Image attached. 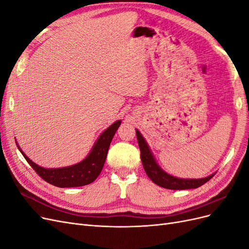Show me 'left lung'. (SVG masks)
Returning a JSON list of instances; mask_svg holds the SVG:
<instances>
[{
  "label": "left lung",
  "mask_w": 249,
  "mask_h": 249,
  "mask_svg": "<svg viewBox=\"0 0 249 249\" xmlns=\"http://www.w3.org/2000/svg\"><path fill=\"white\" fill-rule=\"evenodd\" d=\"M136 136L138 140V144L140 148V156L143 168H144L146 175L148 178L153 180L155 184L158 186L166 188V189L171 190H185V189H195L206 184L208 180H210L214 177V175L207 177L205 178H198V179H189V178H178L176 177H172L168 173L163 171L159 165H158L154 159V156L150 152V149L145 142L144 138L138 130H136Z\"/></svg>",
  "instance_id": "obj_1"
}]
</instances>
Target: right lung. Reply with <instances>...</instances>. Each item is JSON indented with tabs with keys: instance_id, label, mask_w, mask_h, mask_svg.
Listing matches in <instances>:
<instances>
[{
	"instance_id": "1",
	"label": "right lung",
	"mask_w": 249,
	"mask_h": 249,
	"mask_svg": "<svg viewBox=\"0 0 249 249\" xmlns=\"http://www.w3.org/2000/svg\"><path fill=\"white\" fill-rule=\"evenodd\" d=\"M120 123H122V120H117V122L111 124L107 130H105L100 138L95 142L93 148L87 156L86 159L76 165H72V166L55 169L43 168L30 160L19 147L18 149L20 150V153L24 156L27 162L30 164V166L35 170L37 175L49 184L60 188L85 186L92 183L100 176L105 161H106L110 143L113 136L115 135V132L119 127Z\"/></svg>"
}]
</instances>
